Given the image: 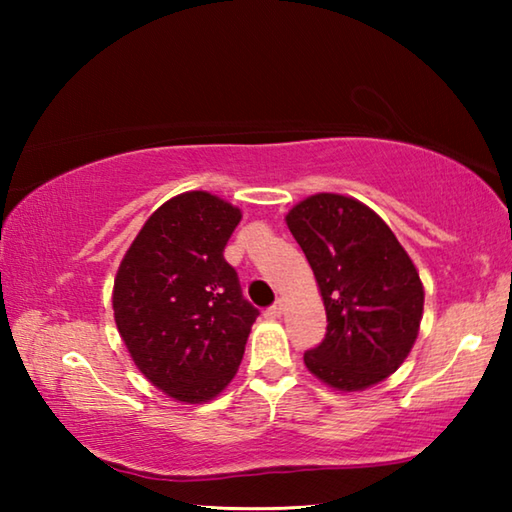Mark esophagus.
<instances>
[{
	"label": "esophagus",
	"mask_w": 512,
	"mask_h": 512,
	"mask_svg": "<svg viewBox=\"0 0 512 512\" xmlns=\"http://www.w3.org/2000/svg\"><path fill=\"white\" fill-rule=\"evenodd\" d=\"M282 309H284V300H277L273 307L266 309V318H271V320L280 318V316H282Z\"/></svg>",
	"instance_id": "esophagus-1"
}]
</instances>
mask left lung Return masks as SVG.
I'll use <instances>...</instances> for the list:
<instances>
[{
  "label": "left lung",
  "mask_w": 512,
  "mask_h": 512,
  "mask_svg": "<svg viewBox=\"0 0 512 512\" xmlns=\"http://www.w3.org/2000/svg\"><path fill=\"white\" fill-rule=\"evenodd\" d=\"M307 255L327 311V334L305 352L316 379L359 393L402 366L420 334L424 287L393 230L366 203L320 192L284 216Z\"/></svg>",
  "instance_id": "obj_1"
}]
</instances>
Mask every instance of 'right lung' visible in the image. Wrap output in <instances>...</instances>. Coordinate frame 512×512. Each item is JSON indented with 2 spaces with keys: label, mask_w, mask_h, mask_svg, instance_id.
Segmentation results:
<instances>
[{
  "label": "right lung",
  "mask_w": 512,
  "mask_h": 512,
  "mask_svg": "<svg viewBox=\"0 0 512 512\" xmlns=\"http://www.w3.org/2000/svg\"><path fill=\"white\" fill-rule=\"evenodd\" d=\"M239 221V207L210 192L178 194L119 262L117 332L137 370L176 402L203 404L228 388L259 316L223 259Z\"/></svg>",
  "instance_id": "right-lung-1"
}]
</instances>
